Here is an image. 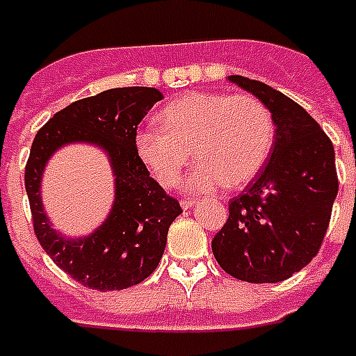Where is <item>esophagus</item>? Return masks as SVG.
Returning <instances> with one entry per match:
<instances>
[{
  "instance_id": "obj_1",
  "label": "esophagus",
  "mask_w": 356,
  "mask_h": 356,
  "mask_svg": "<svg viewBox=\"0 0 356 356\" xmlns=\"http://www.w3.org/2000/svg\"><path fill=\"white\" fill-rule=\"evenodd\" d=\"M195 203H197L195 199H181V207H183L184 210H188V208H192Z\"/></svg>"
}]
</instances>
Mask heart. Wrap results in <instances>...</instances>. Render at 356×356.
Returning a JSON list of instances; mask_svg holds the SVG:
<instances>
[{
  "label": "heart",
  "instance_id": "heart-1",
  "mask_svg": "<svg viewBox=\"0 0 356 356\" xmlns=\"http://www.w3.org/2000/svg\"><path fill=\"white\" fill-rule=\"evenodd\" d=\"M161 126L137 131L138 157L163 186L181 181L192 159L201 163L186 181L190 192L213 193L248 184L267 164L276 126L270 109L248 93H192L161 113Z\"/></svg>",
  "mask_w": 356,
  "mask_h": 356
}]
</instances>
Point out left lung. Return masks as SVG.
<instances>
[{
  "label": "left lung",
  "mask_w": 356,
  "mask_h": 356,
  "mask_svg": "<svg viewBox=\"0 0 356 356\" xmlns=\"http://www.w3.org/2000/svg\"><path fill=\"white\" fill-rule=\"evenodd\" d=\"M228 80L258 97L273 113L270 159L212 239L225 273L248 283H276L318 254L338 193L331 138L302 106L267 83L232 74Z\"/></svg>",
  "instance_id": "obj_1"
}]
</instances>
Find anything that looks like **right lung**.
I'll return each instance as SVG.
<instances>
[{"label":"right lung","mask_w":356,"mask_h":356,"mask_svg":"<svg viewBox=\"0 0 356 356\" xmlns=\"http://www.w3.org/2000/svg\"><path fill=\"white\" fill-rule=\"evenodd\" d=\"M163 100L153 88L108 89L58 111L34 137L25 190L33 227L49 258L83 287L122 291L144 282L157 268L168 228L181 210L138 157L135 137L140 120ZM71 142L97 143L108 153L115 175V203L108 219L86 238L67 240L50 228L39 188L50 155Z\"/></svg>","instance_id":"obj_1"}]
</instances>
